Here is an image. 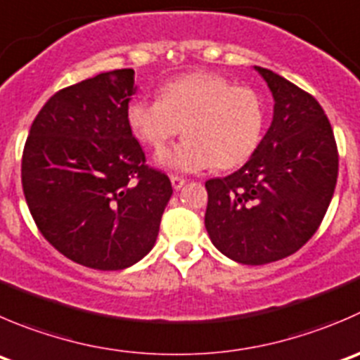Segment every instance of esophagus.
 Wrapping results in <instances>:
<instances>
[{"label": "esophagus", "instance_id": "34e87169", "mask_svg": "<svg viewBox=\"0 0 360 360\" xmlns=\"http://www.w3.org/2000/svg\"><path fill=\"white\" fill-rule=\"evenodd\" d=\"M170 183H172V188L174 190H181V188L184 186V183H186V179H183V177L179 176H170Z\"/></svg>", "mask_w": 360, "mask_h": 360}]
</instances>
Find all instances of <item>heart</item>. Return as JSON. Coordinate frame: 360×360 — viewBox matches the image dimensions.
<instances>
[{"label": "heart", "mask_w": 360, "mask_h": 360, "mask_svg": "<svg viewBox=\"0 0 360 360\" xmlns=\"http://www.w3.org/2000/svg\"><path fill=\"white\" fill-rule=\"evenodd\" d=\"M265 117L260 93L216 73L177 77L160 87V100L135 98L127 107L131 134L155 151L183 128L186 139L160 153L156 162L184 174L244 165L260 146Z\"/></svg>", "instance_id": "b5f03b06"}]
</instances>
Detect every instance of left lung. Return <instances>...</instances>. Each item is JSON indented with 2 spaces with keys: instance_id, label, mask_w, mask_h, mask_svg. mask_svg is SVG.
I'll use <instances>...</instances> for the list:
<instances>
[{
  "instance_id": "1",
  "label": "left lung",
  "mask_w": 360,
  "mask_h": 360,
  "mask_svg": "<svg viewBox=\"0 0 360 360\" xmlns=\"http://www.w3.org/2000/svg\"><path fill=\"white\" fill-rule=\"evenodd\" d=\"M255 70L273 93V123L239 170L205 183V229L225 257L264 265L295 253L316 232L336 188L338 148L309 93Z\"/></svg>"
}]
</instances>
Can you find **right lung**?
I'll use <instances>...</instances> for the list:
<instances>
[{
	"mask_svg": "<svg viewBox=\"0 0 360 360\" xmlns=\"http://www.w3.org/2000/svg\"><path fill=\"white\" fill-rule=\"evenodd\" d=\"M131 68L65 87L31 124L22 190L41 236L70 260L120 271L153 250L172 195L127 123Z\"/></svg>",
	"mask_w": 360,
	"mask_h": 360,
	"instance_id": "1",
	"label": "right lung"
}]
</instances>
